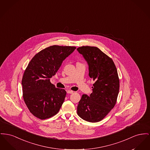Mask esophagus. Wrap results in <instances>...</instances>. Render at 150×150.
Returning a JSON list of instances; mask_svg holds the SVG:
<instances>
[{
	"instance_id": "34e87169",
	"label": "esophagus",
	"mask_w": 150,
	"mask_h": 150,
	"mask_svg": "<svg viewBox=\"0 0 150 150\" xmlns=\"http://www.w3.org/2000/svg\"><path fill=\"white\" fill-rule=\"evenodd\" d=\"M67 93H69V94H72V93H74V91H71V90H67Z\"/></svg>"
}]
</instances>
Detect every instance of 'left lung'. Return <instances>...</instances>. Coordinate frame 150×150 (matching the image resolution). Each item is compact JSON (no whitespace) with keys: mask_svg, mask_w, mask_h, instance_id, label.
I'll return each instance as SVG.
<instances>
[{"mask_svg":"<svg viewBox=\"0 0 150 150\" xmlns=\"http://www.w3.org/2000/svg\"><path fill=\"white\" fill-rule=\"evenodd\" d=\"M77 51L87 62L88 75L95 81L90 95L82 96L77 113L85 121L99 122L110 112L117 101L120 88L117 69L113 60L97 47L81 46Z\"/></svg>","mask_w":150,"mask_h":150,"instance_id":"1","label":"left lung"}]
</instances>
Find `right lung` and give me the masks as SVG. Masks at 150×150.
<instances>
[{"mask_svg":"<svg viewBox=\"0 0 150 150\" xmlns=\"http://www.w3.org/2000/svg\"><path fill=\"white\" fill-rule=\"evenodd\" d=\"M76 47L53 45L37 53L29 63L21 84L24 102L31 113L45 120L56 115L66 95L50 81Z\"/></svg>","mask_w":150,"mask_h":150,"instance_id":"add662e5","label":"right lung"}]
</instances>
